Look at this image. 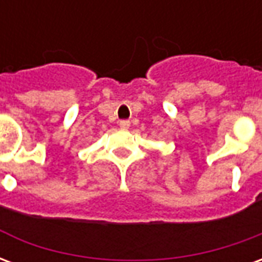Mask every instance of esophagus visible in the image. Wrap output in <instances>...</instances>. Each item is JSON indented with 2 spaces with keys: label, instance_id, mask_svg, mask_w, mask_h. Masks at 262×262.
Masks as SVG:
<instances>
[{
  "label": "esophagus",
  "instance_id": "esophagus-1",
  "mask_svg": "<svg viewBox=\"0 0 262 262\" xmlns=\"http://www.w3.org/2000/svg\"><path fill=\"white\" fill-rule=\"evenodd\" d=\"M119 126L122 129H129V126H130V122L129 120H120Z\"/></svg>",
  "mask_w": 262,
  "mask_h": 262
}]
</instances>
